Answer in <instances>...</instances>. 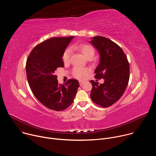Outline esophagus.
Masks as SVG:
<instances>
[{
    "instance_id": "esophagus-1",
    "label": "esophagus",
    "mask_w": 156,
    "mask_h": 156,
    "mask_svg": "<svg viewBox=\"0 0 156 156\" xmlns=\"http://www.w3.org/2000/svg\"><path fill=\"white\" fill-rule=\"evenodd\" d=\"M84 83V81H80V86H82Z\"/></svg>"
}]
</instances>
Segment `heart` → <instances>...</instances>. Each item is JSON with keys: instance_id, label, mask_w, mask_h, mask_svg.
Segmentation results:
<instances>
[{"instance_id": "obj_1", "label": "heart", "mask_w": 156, "mask_h": 156, "mask_svg": "<svg viewBox=\"0 0 156 156\" xmlns=\"http://www.w3.org/2000/svg\"><path fill=\"white\" fill-rule=\"evenodd\" d=\"M72 48L76 49L79 51L85 58L87 59L91 58L94 54V49L93 46L87 44H80L78 45L73 46ZM71 55V51L70 49H66L62 56V59L64 63L69 62L70 57ZM89 70L87 69H83L80 67H75L73 70V76L78 79H82L88 73Z\"/></svg>"}]
</instances>
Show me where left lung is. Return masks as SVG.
<instances>
[{
  "instance_id": "left-lung-1",
  "label": "left lung",
  "mask_w": 156,
  "mask_h": 156,
  "mask_svg": "<svg viewBox=\"0 0 156 156\" xmlns=\"http://www.w3.org/2000/svg\"><path fill=\"white\" fill-rule=\"evenodd\" d=\"M90 41L98 51L99 63L94 73L103 84L91 80V98L102 107L115 103L123 94L129 78V66L126 56L117 44L105 37L95 36Z\"/></svg>"
}]
</instances>
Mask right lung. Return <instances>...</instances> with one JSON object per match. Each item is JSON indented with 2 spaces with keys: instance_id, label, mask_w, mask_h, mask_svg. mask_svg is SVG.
<instances>
[{
  "instance_id": "add662e5",
  "label": "right lung",
  "mask_w": 156,
  "mask_h": 156,
  "mask_svg": "<svg viewBox=\"0 0 156 156\" xmlns=\"http://www.w3.org/2000/svg\"><path fill=\"white\" fill-rule=\"evenodd\" d=\"M73 37H52L44 41L33 48L27 61V79L33 94L51 110L61 111L68 108L80 86L75 79L59 84L55 75L57 68L64 66L62 56Z\"/></svg>"
}]
</instances>
